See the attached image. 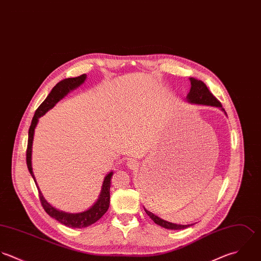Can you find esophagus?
I'll return each mask as SVG.
<instances>
[{
	"label": "esophagus",
	"mask_w": 261,
	"mask_h": 261,
	"mask_svg": "<svg viewBox=\"0 0 261 261\" xmlns=\"http://www.w3.org/2000/svg\"><path fill=\"white\" fill-rule=\"evenodd\" d=\"M127 166H128L129 168H132V169H136V168L138 167V163H137V161L130 159V160L127 161Z\"/></svg>",
	"instance_id": "obj_1"
}]
</instances>
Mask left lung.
<instances>
[{
    "label": "left lung",
    "instance_id": "obj_1",
    "mask_svg": "<svg viewBox=\"0 0 261 261\" xmlns=\"http://www.w3.org/2000/svg\"><path fill=\"white\" fill-rule=\"evenodd\" d=\"M189 82H190V91L186 96V100L188 102L193 103V104H202V105H207V106L219 107V108H221V110H223L225 112V109L222 107L221 102L218 101V99L208 91V89L202 81L194 79V78H189ZM225 114H227V113L225 112ZM145 212L157 225H159L163 228H166V229L181 230V229H185V228H188L189 226H191V225L173 224V223L162 220L161 218H159L158 216L154 215L153 213L149 212L146 208H145Z\"/></svg>",
    "mask_w": 261,
    "mask_h": 261
}]
</instances>
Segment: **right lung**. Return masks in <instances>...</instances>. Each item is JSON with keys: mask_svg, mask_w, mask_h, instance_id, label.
Returning <instances> with one entry per match:
<instances>
[{"mask_svg": "<svg viewBox=\"0 0 261 261\" xmlns=\"http://www.w3.org/2000/svg\"><path fill=\"white\" fill-rule=\"evenodd\" d=\"M86 77H87V75L84 74V75H81L76 78H68V79H65V80L59 82L55 87L53 88V90L47 95L45 100L36 109L35 114L32 118L31 125H30L29 132H28V145H27V151H26L27 167H28V170L31 174V176L33 177L34 182L37 186L40 202H41L44 211L51 218L56 219L61 224L67 226V227H70V228H75V229L85 228V227H88V226L96 223L107 212V210L109 207V202H110L109 201L110 200V183H111L110 181H111V176L113 172L111 171L105 176L100 195H99L97 201L89 210L85 212H82V213H79V214H69V213H65V212L55 208L43 197V195L36 183L33 171H32L31 155H32V143H33V137H34V129L37 125L38 118L40 116L44 115L49 109H51L61 99H63L68 93H70V91L82 85L85 82Z\"/></svg>", "mask_w": 261, "mask_h": 261, "instance_id": "right-lung-1", "label": "right lung"}]
</instances>
